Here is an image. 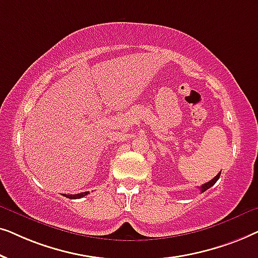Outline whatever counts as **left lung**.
<instances>
[{"mask_svg": "<svg viewBox=\"0 0 258 258\" xmlns=\"http://www.w3.org/2000/svg\"><path fill=\"white\" fill-rule=\"evenodd\" d=\"M220 175H221V172H218V174L215 176V177L211 179V181H209V182H207V183H204V184H202L200 186V190H201V192H204L206 191V190H208L210 188V186H213L215 183H216L217 181H218V178H220Z\"/></svg>", "mask_w": 258, "mask_h": 258, "instance_id": "left-lung-1", "label": "left lung"}]
</instances>
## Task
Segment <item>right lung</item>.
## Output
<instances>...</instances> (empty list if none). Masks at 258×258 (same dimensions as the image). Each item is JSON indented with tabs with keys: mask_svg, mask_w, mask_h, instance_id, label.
I'll return each mask as SVG.
<instances>
[{
	"mask_svg": "<svg viewBox=\"0 0 258 258\" xmlns=\"http://www.w3.org/2000/svg\"><path fill=\"white\" fill-rule=\"evenodd\" d=\"M88 191H86V192H81V194H75V195H63V196H66V197H68V199H72V200H76V199H81V197H84L86 195H88Z\"/></svg>",
	"mask_w": 258,
	"mask_h": 258,
	"instance_id": "add662e5",
	"label": "right lung"
}]
</instances>
